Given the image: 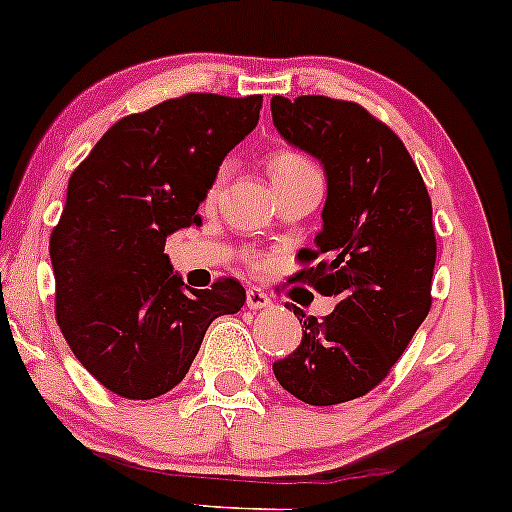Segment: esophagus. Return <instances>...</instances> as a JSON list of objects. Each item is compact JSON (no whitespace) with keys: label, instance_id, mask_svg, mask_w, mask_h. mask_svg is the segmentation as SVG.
<instances>
[{"label":"esophagus","instance_id":"34e87169","mask_svg":"<svg viewBox=\"0 0 512 512\" xmlns=\"http://www.w3.org/2000/svg\"><path fill=\"white\" fill-rule=\"evenodd\" d=\"M267 306H272V296H269L265 289L250 286V289H247V308H250V311H262V308Z\"/></svg>","mask_w":512,"mask_h":512}]
</instances>
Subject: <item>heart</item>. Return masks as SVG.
<instances>
[{
    "mask_svg": "<svg viewBox=\"0 0 512 512\" xmlns=\"http://www.w3.org/2000/svg\"><path fill=\"white\" fill-rule=\"evenodd\" d=\"M306 170H313V165L301 153H294V150H279V153L269 157V174H272L274 182H279V179H286V177H294V174H301ZM221 179L223 174L218 172L216 179L211 182L209 192H206V201H211L213 196H216V189L218 184H221Z\"/></svg>",
    "mask_w": 512,
    "mask_h": 512,
    "instance_id": "b5f03b06",
    "label": "heart"
}]
</instances>
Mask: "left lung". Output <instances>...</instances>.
Returning <instances> with one entry per match:
<instances>
[{
	"label": "left lung",
	"instance_id": "obj_1",
	"mask_svg": "<svg viewBox=\"0 0 512 512\" xmlns=\"http://www.w3.org/2000/svg\"><path fill=\"white\" fill-rule=\"evenodd\" d=\"M272 119L328 177L323 230L296 279L338 301L323 320L294 306L303 338L274 376L303 403L335 406L379 386L430 313V194L403 140L355 101L272 97Z\"/></svg>",
	"mask_w": 512,
	"mask_h": 512
}]
</instances>
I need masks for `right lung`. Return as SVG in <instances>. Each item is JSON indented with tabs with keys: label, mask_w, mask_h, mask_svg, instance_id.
Returning <instances> with one entry per match:
<instances>
[{
	"label": "right lung",
	"mask_w": 512,
	"mask_h": 512,
	"mask_svg": "<svg viewBox=\"0 0 512 512\" xmlns=\"http://www.w3.org/2000/svg\"><path fill=\"white\" fill-rule=\"evenodd\" d=\"M262 97L184 94L116 121L67 184L50 233L55 318L104 389L133 401L167 393L192 367L213 318L238 313L243 284L189 289L165 240L199 226L218 167L260 121Z\"/></svg>",
	"instance_id": "add662e5"
}]
</instances>
